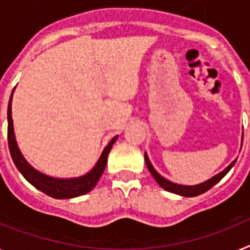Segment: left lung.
Here are the masks:
<instances>
[{"label":"left lung","mask_w":250,"mask_h":250,"mask_svg":"<svg viewBox=\"0 0 250 250\" xmlns=\"http://www.w3.org/2000/svg\"><path fill=\"white\" fill-rule=\"evenodd\" d=\"M145 161H146V167H147V169L150 170V173L152 174V177L155 178V180H156L157 183H159V186H160L161 188H164V189L167 190V192L175 193V194H180V196L196 197V196H200V194H202V193L207 192V190L211 189V188H212L216 183H219L220 180H221L222 178L225 177L226 174L229 173V170H230V169L234 167V164H235L236 160L232 161L231 164L229 165L225 170H222L221 173H219L217 175L212 177L211 179L206 180L205 183L197 184V186H179V184L171 183V182H169V180H167L165 178L161 177L160 174L155 170L154 167H152V165H151L150 160H148V157L146 156V155H145Z\"/></svg>","instance_id":"8db88e82"}]
</instances>
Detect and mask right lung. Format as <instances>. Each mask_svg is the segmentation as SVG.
I'll return each instance as SVG.
<instances>
[{
	"label": "right lung",
	"instance_id": "add662e5",
	"mask_svg": "<svg viewBox=\"0 0 250 250\" xmlns=\"http://www.w3.org/2000/svg\"><path fill=\"white\" fill-rule=\"evenodd\" d=\"M14 93V90H12ZM11 100L12 94L8 102L7 108V140H8V148H10V154H11L12 160H14L15 165L18 167L20 173L24 175V178L28 180L29 183L37 188V189L42 190L45 193L47 196L53 197V198H73V197L83 196L85 193L90 192L94 187L96 186L98 180L102 177L103 171L105 169L106 161H108V155L110 152L112 145L117 141V136L113 138L112 141L109 142V145L104 148L102 156H100L99 161L96 163L94 169L90 173H87L83 177L73 178V179H56V178H50L44 175V174L39 173L35 169L30 167V165L25 161L22 157L21 152L19 150L18 145H16V140H15L14 135V125H12V117H11Z\"/></svg>",
	"mask_w": 250,
	"mask_h": 250
}]
</instances>
